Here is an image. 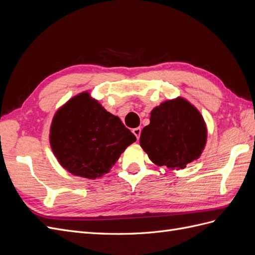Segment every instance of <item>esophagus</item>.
Listing matches in <instances>:
<instances>
[{
    "mask_svg": "<svg viewBox=\"0 0 255 255\" xmlns=\"http://www.w3.org/2000/svg\"><path fill=\"white\" fill-rule=\"evenodd\" d=\"M140 133H141V128H133V134L136 136L137 139H139Z\"/></svg>",
    "mask_w": 255,
    "mask_h": 255,
    "instance_id": "obj_1",
    "label": "esophagus"
}]
</instances>
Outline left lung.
Wrapping results in <instances>:
<instances>
[{"label": "left lung", "mask_w": 255, "mask_h": 255, "mask_svg": "<svg viewBox=\"0 0 255 255\" xmlns=\"http://www.w3.org/2000/svg\"><path fill=\"white\" fill-rule=\"evenodd\" d=\"M206 143V126L195 106L182 98L161 103L142 128L140 145L149 158L171 170L199 158Z\"/></svg>", "instance_id": "8db88e82"}]
</instances>
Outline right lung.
<instances>
[{
	"mask_svg": "<svg viewBox=\"0 0 255 255\" xmlns=\"http://www.w3.org/2000/svg\"><path fill=\"white\" fill-rule=\"evenodd\" d=\"M135 140L117 116L106 112L88 92L69 100L58 110L50 130L51 146L59 164L87 179L109 172Z\"/></svg>",
	"mask_w": 255,
	"mask_h": 255,
	"instance_id": "obj_1",
	"label": "right lung"
}]
</instances>
